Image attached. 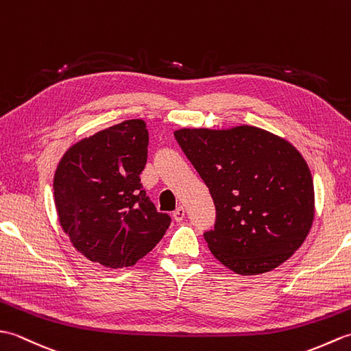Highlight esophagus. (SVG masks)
<instances>
[{"label":"esophagus","mask_w":351,"mask_h":351,"mask_svg":"<svg viewBox=\"0 0 351 351\" xmlns=\"http://www.w3.org/2000/svg\"><path fill=\"white\" fill-rule=\"evenodd\" d=\"M184 217H185V208L184 206H178L176 210L173 211V219L176 221H181V220H184Z\"/></svg>","instance_id":"obj_1"}]
</instances>
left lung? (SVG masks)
<instances>
[{"label":"left lung","mask_w":351,"mask_h":351,"mask_svg":"<svg viewBox=\"0 0 351 351\" xmlns=\"http://www.w3.org/2000/svg\"><path fill=\"white\" fill-rule=\"evenodd\" d=\"M175 138L210 190L213 255L237 274L273 270L303 244L314 220V182L294 146L255 126L180 130Z\"/></svg>","instance_id":"8db88e82"}]
</instances>
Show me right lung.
<instances>
[{"instance_id":"right-lung-1","label":"right lung","mask_w":351,"mask_h":351,"mask_svg":"<svg viewBox=\"0 0 351 351\" xmlns=\"http://www.w3.org/2000/svg\"><path fill=\"white\" fill-rule=\"evenodd\" d=\"M147 141L143 121H125L78 141L57 167L60 225L73 247L104 267L134 265L170 226V215L156 211L140 182Z\"/></svg>"}]
</instances>
